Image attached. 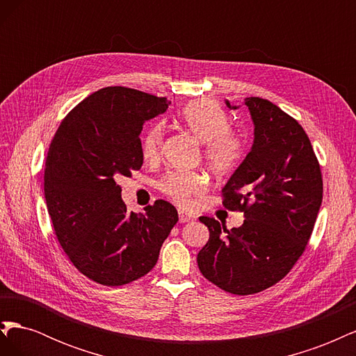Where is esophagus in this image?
I'll use <instances>...</instances> for the list:
<instances>
[{
    "mask_svg": "<svg viewBox=\"0 0 356 356\" xmlns=\"http://www.w3.org/2000/svg\"><path fill=\"white\" fill-rule=\"evenodd\" d=\"M178 217H179V222H188L195 220V215L190 213L186 209H178Z\"/></svg>",
    "mask_w": 356,
    "mask_h": 356,
    "instance_id": "esophagus-1",
    "label": "esophagus"
}]
</instances>
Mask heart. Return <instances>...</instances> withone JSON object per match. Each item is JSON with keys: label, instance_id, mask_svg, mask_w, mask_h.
I'll use <instances>...</instances> for the list:
<instances>
[{"label": "heart", "instance_id": "b5f03b06", "mask_svg": "<svg viewBox=\"0 0 356 356\" xmlns=\"http://www.w3.org/2000/svg\"><path fill=\"white\" fill-rule=\"evenodd\" d=\"M178 122L204 144L203 156L209 169L224 175L232 172L243 154V141L239 134L230 129V115L218 104L199 99L187 104L178 113ZM163 127L154 124L143 138V156L153 160L159 156ZM208 179L199 170H172L160 181L161 191L177 203L186 204L191 196L204 191Z\"/></svg>", "mask_w": 356, "mask_h": 356}]
</instances>
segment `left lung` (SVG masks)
<instances>
[{
	"label": "left lung",
	"mask_w": 356,
	"mask_h": 356,
	"mask_svg": "<svg viewBox=\"0 0 356 356\" xmlns=\"http://www.w3.org/2000/svg\"><path fill=\"white\" fill-rule=\"evenodd\" d=\"M243 104L254 143L221 193L224 207L242 211L245 220L227 230L200 217L209 241L197 254L202 275L238 296L260 293L286 276L305 251L322 203L321 168L303 127L267 99L251 96Z\"/></svg>",
	"instance_id": "1"
}]
</instances>
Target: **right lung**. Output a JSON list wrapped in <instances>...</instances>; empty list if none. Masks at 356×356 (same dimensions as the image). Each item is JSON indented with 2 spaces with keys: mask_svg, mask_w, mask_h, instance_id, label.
<instances>
[{
  "mask_svg": "<svg viewBox=\"0 0 356 356\" xmlns=\"http://www.w3.org/2000/svg\"><path fill=\"white\" fill-rule=\"evenodd\" d=\"M169 101L135 89L104 88L63 118L46 157L44 196L62 250L84 276L106 286L147 275L178 221L175 207L156 200L127 212L115 179L143 166L139 135Z\"/></svg>",
  "mask_w": 356,
  "mask_h": 356,
  "instance_id": "obj_1",
  "label": "right lung"
}]
</instances>
